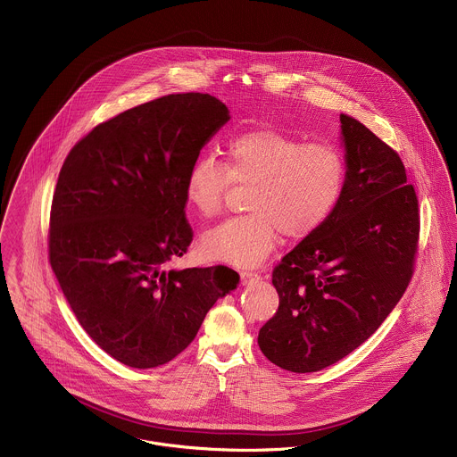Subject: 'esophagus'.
Here are the masks:
<instances>
[{
  "label": "esophagus",
  "mask_w": 457,
  "mask_h": 457,
  "mask_svg": "<svg viewBox=\"0 0 457 457\" xmlns=\"http://www.w3.org/2000/svg\"><path fill=\"white\" fill-rule=\"evenodd\" d=\"M241 279L243 283H255V281H261L262 276L253 270H241Z\"/></svg>",
  "instance_id": "obj_1"
}]
</instances>
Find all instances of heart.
<instances>
[{
  "instance_id": "heart-1",
  "label": "heart",
  "mask_w": 457,
  "mask_h": 457,
  "mask_svg": "<svg viewBox=\"0 0 457 457\" xmlns=\"http://www.w3.org/2000/svg\"><path fill=\"white\" fill-rule=\"evenodd\" d=\"M345 153L330 142H303L283 131L252 130L232 137L225 165L204 154L185 179L187 202L200 216H214L230 185H250L248 214L207 230L200 250L209 261L257 265L281 232L303 239L319 230L337 207L346 185Z\"/></svg>"
}]
</instances>
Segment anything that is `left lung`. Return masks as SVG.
<instances>
[{"label":"left lung","mask_w":457,"mask_h":457,"mask_svg":"<svg viewBox=\"0 0 457 457\" xmlns=\"http://www.w3.org/2000/svg\"><path fill=\"white\" fill-rule=\"evenodd\" d=\"M339 121L345 192L274 267L279 306L259 332L262 353L292 373L320 371L361 346L403 297L417 253L419 200L401 158L361 121Z\"/></svg>","instance_id":"obj_1"}]
</instances>
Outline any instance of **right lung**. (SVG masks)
<instances>
[{
    "label": "right lung",
    "mask_w": 457,
    "mask_h": 457,
    "mask_svg": "<svg viewBox=\"0 0 457 457\" xmlns=\"http://www.w3.org/2000/svg\"><path fill=\"white\" fill-rule=\"evenodd\" d=\"M228 120L211 95H167L93 129L62 167L51 267L79 324L130 368L179 355L212 304L239 285L225 265L167 269L194 239L187 174Z\"/></svg>",
    "instance_id": "obj_1"
}]
</instances>
